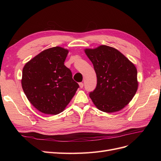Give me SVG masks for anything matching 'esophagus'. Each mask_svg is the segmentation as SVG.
I'll return each instance as SVG.
<instances>
[{
  "label": "esophagus",
  "instance_id": "obj_1",
  "mask_svg": "<svg viewBox=\"0 0 161 161\" xmlns=\"http://www.w3.org/2000/svg\"><path fill=\"white\" fill-rule=\"evenodd\" d=\"M83 86H84V84L82 83V82H80V83H79V86H80V89H82V87H83Z\"/></svg>",
  "mask_w": 161,
  "mask_h": 161
}]
</instances>
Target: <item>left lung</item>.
<instances>
[{"instance_id": "1", "label": "left lung", "mask_w": 161, "mask_h": 161, "mask_svg": "<svg viewBox=\"0 0 161 161\" xmlns=\"http://www.w3.org/2000/svg\"><path fill=\"white\" fill-rule=\"evenodd\" d=\"M85 52L97 75V86L89 94L96 108L106 113L124 108L138 90L135 65L123 53L108 46L86 48Z\"/></svg>"}]
</instances>
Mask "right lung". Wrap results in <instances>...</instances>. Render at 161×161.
<instances>
[{
	"label": "right lung",
	"instance_id": "add662e5",
	"mask_svg": "<svg viewBox=\"0 0 161 161\" xmlns=\"http://www.w3.org/2000/svg\"><path fill=\"white\" fill-rule=\"evenodd\" d=\"M69 50L56 46L36 56L24 66L21 85L29 101L45 114L64 110L79 87L64 65Z\"/></svg>",
	"mask_w": 161,
	"mask_h": 161
}]
</instances>
